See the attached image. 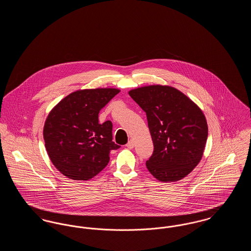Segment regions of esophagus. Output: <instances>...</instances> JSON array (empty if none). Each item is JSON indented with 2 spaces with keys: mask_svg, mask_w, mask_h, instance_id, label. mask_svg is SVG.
Instances as JSON below:
<instances>
[{
  "mask_svg": "<svg viewBox=\"0 0 251 251\" xmlns=\"http://www.w3.org/2000/svg\"><path fill=\"white\" fill-rule=\"evenodd\" d=\"M133 146H134V142H133L132 140H130V141L127 143V145H126V147H127L128 149H130V150L133 149Z\"/></svg>",
  "mask_w": 251,
  "mask_h": 251,
  "instance_id": "esophagus-1",
  "label": "esophagus"
}]
</instances>
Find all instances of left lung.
Instances as JSON below:
<instances>
[{
	"mask_svg": "<svg viewBox=\"0 0 251 251\" xmlns=\"http://www.w3.org/2000/svg\"><path fill=\"white\" fill-rule=\"evenodd\" d=\"M131 99L147 115L153 153L146 162L160 181L186 177L201 160L208 137L202 111L178 89L149 85L132 89Z\"/></svg>",
	"mask_w": 251,
	"mask_h": 251,
	"instance_id": "8db88e82",
	"label": "left lung"
}]
</instances>
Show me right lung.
I'll return each mask as SVG.
<instances>
[{"label": "right lung", "mask_w": 251, "mask_h": 251, "mask_svg": "<svg viewBox=\"0 0 251 251\" xmlns=\"http://www.w3.org/2000/svg\"><path fill=\"white\" fill-rule=\"evenodd\" d=\"M120 93L116 88L78 90L64 98L50 112L43 136L49 157L60 172L75 180L95 177L120 149L113 142V124L99 123V113Z\"/></svg>", "instance_id": "obj_1"}]
</instances>
